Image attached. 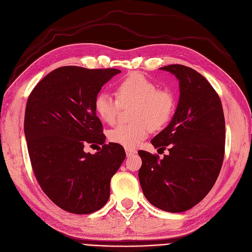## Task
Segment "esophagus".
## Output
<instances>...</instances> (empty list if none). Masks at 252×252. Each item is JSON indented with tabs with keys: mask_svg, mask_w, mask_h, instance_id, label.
Segmentation results:
<instances>
[{
	"mask_svg": "<svg viewBox=\"0 0 252 252\" xmlns=\"http://www.w3.org/2000/svg\"><path fill=\"white\" fill-rule=\"evenodd\" d=\"M126 157H131L136 154V150H134V148H126Z\"/></svg>",
	"mask_w": 252,
	"mask_h": 252,
	"instance_id": "1",
	"label": "esophagus"
}]
</instances>
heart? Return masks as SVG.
I'll list each match as a JSON object with an SVG mask.
<instances>
[{"label":"heart","mask_w":252,"mask_h":252,"mask_svg":"<svg viewBox=\"0 0 252 252\" xmlns=\"http://www.w3.org/2000/svg\"><path fill=\"white\" fill-rule=\"evenodd\" d=\"M116 98L101 92L94 98V110L109 125L116 123L121 107L133 106L131 124L118 125L110 129L109 140L126 148L136 147L153 129L164 127L171 120L176 98L169 89H159L153 80L140 72H133L115 87Z\"/></svg>","instance_id":"1"}]
</instances>
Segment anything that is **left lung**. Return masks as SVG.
I'll return each instance as SVG.
<instances>
[{"label": "left lung", "instance_id": "left-lung-1", "mask_svg": "<svg viewBox=\"0 0 252 252\" xmlns=\"http://www.w3.org/2000/svg\"><path fill=\"white\" fill-rule=\"evenodd\" d=\"M180 81V100L170 124L152 144L169 155L139 151V181L145 198L170 213L185 212L213 188L224 159L225 120L220 97L207 79L181 64L161 67Z\"/></svg>", "mask_w": 252, "mask_h": 252}]
</instances>
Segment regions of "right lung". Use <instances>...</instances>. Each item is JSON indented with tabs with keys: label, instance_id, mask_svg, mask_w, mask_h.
<instances>
[{
	"label": "right lung",
	"instance_id": "1",
	"mask_svg": "<svg viewBox=\"0 0 252 252\" xmlns=\"http://www.w3.org/2000/svg\"><path fill=\"white\" fill-rule=\"evenodd\" d=\"M116 68L62 66L34 87L25 112V136L32 169L56 206L72 214H91L110 196V182L126 159L125 148L106 144L94 98ZM87 144L101 145L95 155ZM100 148V147H99Z\"/></svg>",
	"mask_w": 252,
	"mask_h": 252
}]
</instances>
